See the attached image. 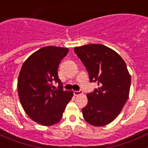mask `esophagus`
Returning <instances> with one entry per match:
<instances>
[{
    "label": "esophagus",
    "instance_id": "esophagus-1",
    "mask_svg": "<svg viewBox=\"0 0 148 148\" xmlns=\"http://www.w3.org/2000/svg\"><path fill=\"white\" fill-rule=\"evenodd\" d=\"M74 95H75V96H77V95H82V94H83V91L82 90H79V91H74Z\"/></svg>",
    "mask_w": 148,
    "mask_h": 148
}]
</instances>
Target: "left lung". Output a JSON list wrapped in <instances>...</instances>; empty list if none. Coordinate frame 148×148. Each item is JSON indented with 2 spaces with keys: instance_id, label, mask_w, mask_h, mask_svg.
<instances>
[{
  "instance_id": "1",
  "label": "left lung",
  "mask_w": 148,
  "mask_h": 148,
  "mask_svg": "<svg viewBox=\"0 0 148 148\" xmlns=\"http://www.w3.org/2000/svg\"><path fill=\"white\" fill-rule=\"evenodd\" d=\"M88 71L91 82L98 89L87 94L88 103L82 108L86 122L96 127L112 122L128 99L131 77L120 55L102 44H88L74 48Z\"/></svg>"
}]
</instances>
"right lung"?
I'll return each mask as SVG.
<instances>
[{
    "label": "right lung",
    "instance_id": "right-lung-1",
    "mask_svg": "<svg viewBox=\"0 0 148 148\" xmlns=\"http://www.w3.org/2000/svg\"><path fill=\"white\" fill-rule=\"evenodd\" d=\"M67 48L46 46L25 61L18 80V92L23 110L34 122L51 126L61 120L72 91H64L58 76L61 61L68 53ZM59 84L53 90V83Z\"/></svg>",
    "mask_w": 148,
    "mask_h": 148
}]
</instances>
